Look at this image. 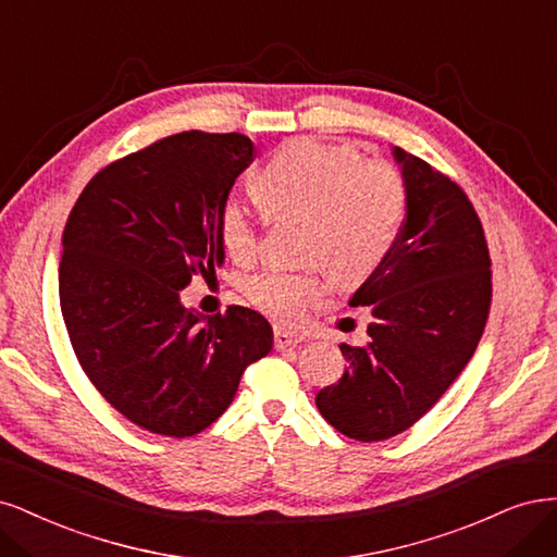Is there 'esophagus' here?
I'll return each instance as SVG.
<instances>
[{
	"mask_svg": "<svg viewBox=\"0 0 557 557\" xmlns=\"http://www.w3.org/2000/svg\"><path fill=\"white\" fill-rule=\"evenodd\" d=\"M298 343H302V337L294 331H286V329H275V349H292Z\"/></svg>",
	"mask_w": 557,
	"mask_h": 557,
	"instance_id": "obj_1",
	"label": "esophagus"
}]
</instances>
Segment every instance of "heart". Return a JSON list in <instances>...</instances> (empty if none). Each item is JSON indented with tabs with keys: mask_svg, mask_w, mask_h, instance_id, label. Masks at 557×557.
Wrapping results in <instances>:
<instances>
[{
	"mask_svg": "<svg viewBox=\"0 0 557 557\" xmlns=\"http://www.w3.org/2000/svg\"><path fill=\"white\" fill-rule=\"evenodd\" d=\"M259 199L277 218H305L302 255L326 263L339 282L363 280L391 249L405 212V183L384 161H363L349 143L296 138L255 175ZM220 238L238 263L259 252V224L247 201L231 196L220 214ZM257 308L296 319L324 294L317 268H265L245 282Z\"/></svg>",
	"mask_w": 557,
	"mask_h": 557,
	"instance_id": "heart-1",
	"label": "heart"
}]
</instances>
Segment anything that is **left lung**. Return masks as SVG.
Returning a JSON list of instances; mask_svg holds the SVG:
<instances>
[{
	"label": "left lung",
	"mask_w": 557,
	"mask_h": 557,
	"mask_svg": "<svg viewBox=\"0 0 557 557\" xmlns=\"http://www.w3.org/2000/svg\"><path fill=\"white\" fill-rule=\"evenodd\" d=\"M405 183V222L386 257L351 294L368 308L363 345L317 393L337 433L380 442L414 425L472 358L491 308V257L465 191L423 159L391 148Z\"/></svg>",
	"instance_id": "obj_1"
}]
</instances>
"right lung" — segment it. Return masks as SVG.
Returning a JSON list of instances; mask_svg holds the SVG:
<instances>
[{
  "label": "right lung",
  "mask_w": 557,
  "mask_h": 557,
  "mask_svg": "<svg viewBox=\"0 0 557 557\" xmlns=\"http://www.w3.org/2000/svg\"><path fill=\"white\" fill-rule=\"evenodd\" d=\"M252 157L243 134H175L99 171L69 214L58 282L71 345L101 396L150 433H201L273 349L259 312L206 317L181 298L222 268L220 214Z\"/></svg>",
  "instance_id": "right-lung-1"
}]
</instances>
